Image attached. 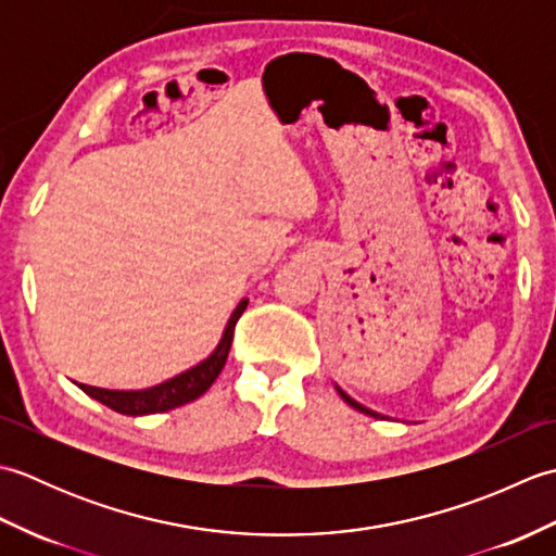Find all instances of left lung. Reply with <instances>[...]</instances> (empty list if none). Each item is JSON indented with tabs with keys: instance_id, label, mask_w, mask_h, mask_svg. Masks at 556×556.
<instances>
[{
	"instance_id": "1",
	"label": "left lung",
	"mask_w": 556,
	"mask_h": 556,
	"mask_svg": "<svg viewBox=\"0 0 556 556\" xmlns=\"http://www.w3.org/2000/svg\"><path fill=\"white\" fill-rule=\"evenodd\" d=\"M337 392H339V394H341V399H344V401H346V404H349V406H353V408H356V410H361V413H365V416H372V418H380V413H375V410H370V408H365V406H361V404H358V401H353V399H351V396H349V394H346V392H344V389H339V387H337Z\"/></svg>"
}]
</instances>
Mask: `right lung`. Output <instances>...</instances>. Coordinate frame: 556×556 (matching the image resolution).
I'll return each instance as SVG.
<instances>
[{
  "label": "right lung",
  "instance_id": "add662e5",
  "mask_svg": "<svg viewBox=\"0 0 556 556\" xmlns=\"http://www.w3.org/2000/svg\"><path fill=\"white\" fill-rule=\"evenodd\" d=\"M248 301H241L236 305V311L231 313L227 329H224L222 341L217 349L212 351V356L203 361L195 368L186 370L181 375L172 377V380L162 382L157 387L150 389H140V392H114V389H100V387H90V384H80L83 392L88 396L98 399L100 404L110 406L116 413H124V416H148V413H164L172 408H179L184 404H191L198 396H203L212 382L217 380L224 363H227L229 349H231V339H233V327L239 323V317L243 315Z\"/></svg>",
  "mask_w": 556,
  "mask_h": 556
}]
</instances>
